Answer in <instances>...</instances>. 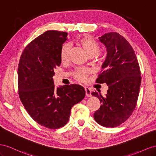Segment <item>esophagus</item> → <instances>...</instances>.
I'll list each match as a JSON object with an SVG mask.
<instances>
[{"mask_svg": "<svg viewBox=\"0 0 156 156\" xmlns=\"http://www.w3.org/2000/svg\"><path fill=\"white\" fill-rule=\"evenodd\" d=\"M85 91H86V95L87 97H90L91 96V90L90 88L89 87H85Z\"/></svg>", "mask_w": 156, "mask_h": 156, "instance_id": "obj_1", "label": "esophagus"}]
</instances>
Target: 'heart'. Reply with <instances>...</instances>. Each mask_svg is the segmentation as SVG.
<instances>
[{
	"instance_id": "heart-1",
	"label": "heart",
	"mask_w": 156,
	"mask_h": 156,
	"mask_svg": "<svg viewBox=\"0 0 156 156\" xmlns=\"http://www.w3.org/2000/svg\"><path fill=\"white\" fill-rule=\"evenodd\" d=\"M78 44L80 45L89 56H94L99 51V46L94 40L90 37H83L78 41ZM70 46L69 44H64L62 46L60 50V59L62 61L67 60L69 56V52ZM90 69L87 68L78 69L75 72V78L78 80H84L87 77Z\"/></svg>"
}]
</instances>
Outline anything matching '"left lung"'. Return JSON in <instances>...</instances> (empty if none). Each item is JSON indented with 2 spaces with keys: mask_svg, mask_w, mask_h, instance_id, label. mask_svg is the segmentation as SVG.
<instances>
[{
  "mask_svg": "<svg viewBox=\"0 0 156 156\" xmlns=\"http://www.w3.org/2000/svg\"><path fill=\"white\" fill-rule=\"evenodd\" d=\"M106 48V57L97 83H106L107 93L96 91L91 95L101 101L93 117L99 125L114 127L129 118L136 105L141 83L140 70L133 48L117 33H108L99 38Z\"/></svg>",
  "mask_w": 156,
  "mask_h": 156,
  "instance_id": "1",
  "label": "left lung"
}]
</instances>
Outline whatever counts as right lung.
I'll return each mask as SVG.
<instances>
[{
  "mask_svg": "<svg viewBox=\"0 0 156 156\" xmlns=\"http://www.w3.org/2000/svg\"><path fill=\"white\" fill-rule=\"evenodd\" d=\"M68 34L48 30L25 47L18 65V90L27 112L40 125L51 129L65 126L73 106L86 95L78 84L55 87L53 76L60 66V50Z\"/></svg>",
  "mask_w": 156,
  "mask_h": 156,
  "instance_id": "1",
  "label": "right lung"
}]
</instances>
